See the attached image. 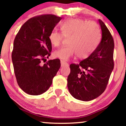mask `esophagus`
I'll return each mask as SVG.
<instances>
[{
    "instance_id": "34e87169",
    "label": "esophagus",
    "mask_w": 126,
    "mask_h": 126,
    "mask_svg": "<svg viewBox=\"0 0 126 126\" xmlns=\"http://www.w3.org/2000/svg\"><path fill=\"white\" fill-rule=\"evenodd\" d=\"M60 63H61V66L64 67V66H68V64L67 62L63 61V60H61L60 61Z\"/></svg>"
}]
</instances>
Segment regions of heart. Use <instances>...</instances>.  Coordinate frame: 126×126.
<instances>
[{"instance_id": "heart-1", "label": "heart", "mask_w": 126, "mask_h": 126, "mask_svg": "<svg viewBox=\"0 0 126 126\" xmlns=\"http://www.w3.org/2000/svg\"><path fill=\"white\" fill-rule=\"evenodd\" d=\"M61 32L52 31L49 40L53 46H60L63 38L68 37V45L53 52L55 58L67 60L75 55L80 59L88 58L96 48L100 40V31L97 23L79 18L68 19L60 25Z\"/></svg>"}]
</instances>
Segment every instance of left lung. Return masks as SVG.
Returning <instances> with one entry per match:
<instances>
[{"instance_id":"1","label":"left lung","mask_w":126,"mask_h":126,"mask_svg":"<svg viewBox=\"0 0 126 126\" xmlns=\"http://www.w3.org/2000/svg\"><path fill=\"white\" fill-rule=\"evenodd\" d=\"M101 41L88 58L79 64L70 65L67 78L70 93L77 100L88 101L105 91L113 69L114 41L110 31L101 20Z\"/></svg>"}]
</instances>
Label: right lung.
Listing matches in <instances>:
<instances>
[{
    "label": "right lung",
    "mask_w": 126,
    "mask_h": 126,
    "mask_svg": "<svg viewBox=\"0 0 126 126\" xmlns=\"http://www.w3.org/2000/svg\"><path fill=\"white\" fill-rule=\"evenodd\" d=\"M61 19L52 14L34 16L21 26L16 35L11 55L14 73L20 88L28 94L46 92L60 67L59 59L44 64L41 62L51 55L52 44L48 37Z\"/></svg>",
    "instance_id": "obj_1"
}]
</instances>
